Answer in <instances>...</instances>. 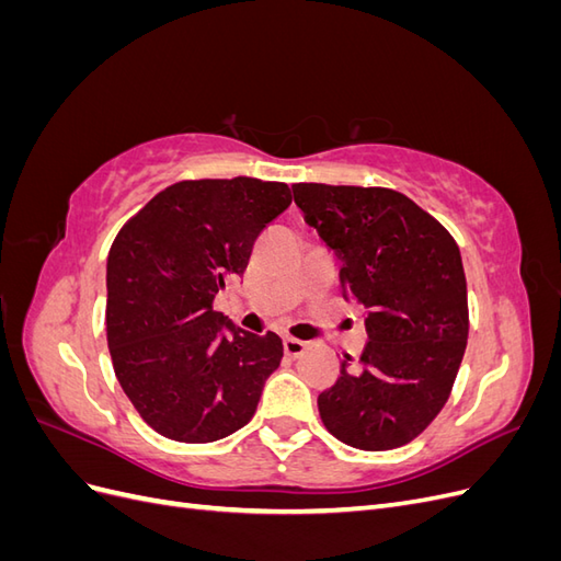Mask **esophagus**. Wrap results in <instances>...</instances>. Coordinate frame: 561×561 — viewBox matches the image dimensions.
<instances>
[{
    "label": "esophagus",
    "instance_id": "34e87169",
    "mask_svg": "<svg viewBox=\"0 0 561 561\" xmlns=\"http://www.w3.org/2000/svg\"><path fill=\"white\" fill-rule=\"evenodd\" d=\"M307 342H299V339H293V336H285L283 339V351L287 358H299V355L307 351Z\"/></svg>",
    "mask_w": 561,
    "mask_h": 561
}]
</instances>
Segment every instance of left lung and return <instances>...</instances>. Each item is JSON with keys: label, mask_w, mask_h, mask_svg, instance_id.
I'll return each mask as SVG.
<instances>
[{"label": "left lung", "mask_w": 561, "mask_h": 561, "mask_svg": "<svg viewBox=\"0 0 561 561\" xmlns=\"http://www.w3.org/2000/svg\"><path fill=\"white\" fill-rule=\"evenodd\" d=\"M307 225L342 262L346 301L367 309V344L318 396L344 445L386 451L412 443L443 412L468 344V287L451 233L386 186L293 184Z\"/></svg>", "instance_id": "obj_1"}]
</instances>
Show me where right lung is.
<instances>
[{"label":"right lung","instance_id":"1","mask_svg":"<svg viewBox=\"0 0 561 561\" xmlns=\"http://www.w3.org/2000/svg\"><path fill=\"white\" fill-rule=\"evenodd\" d=\"M290 203L285 182L182 180L118 229L107 257V346L124 393L159 435L206 445L254 416L283 342L236 330L213 299L243 276L257 236Z\"/></svg>","mask_w":561,"mask_h":561}]
</instances>
